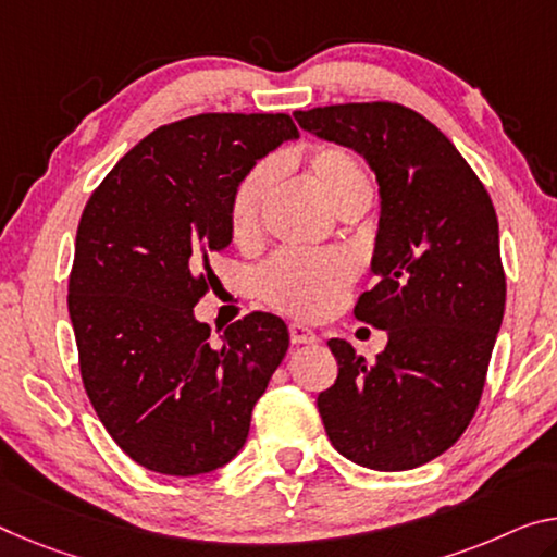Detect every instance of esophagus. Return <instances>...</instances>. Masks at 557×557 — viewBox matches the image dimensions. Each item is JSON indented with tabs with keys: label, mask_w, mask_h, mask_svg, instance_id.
<instances>
[{
	"label": "esophagus",
	"mask_w": 557,
	"mask_h": 557,
	"mask_svg": "<svg viewBox=\"0 0 557 557\" xmlns=\"http://www.w3.org/2000/svg\"><path fill=\"white\" fill-rule=\"evenodd\" d=\"M288 333H290V344H296V346L313 344V341H315V333L308 326H304V323H290Z\"/></svg>",
	"instance_id": "1"
}]
</instances>
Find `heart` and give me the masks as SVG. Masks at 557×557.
<instances>
[{"instance_id":"obj_1","label":"heart","mask_w":557,"mask_h":557,"mask_svg":"<svg viewBox=\"0 0 557 557\" xmlns=\"http://www.w3.org/2000/svg\"><path fill=\"white\" fill-rule=\"evenodd\" d=\"M288 166V159H281ZM308 182L331 209L371 199V178L354 153L323 144L304 161ZM278 171L271 161L253 166L231 194L228 228L236 244H251L261 226V211L276 186ZM354 278V261L346 253H278L261 271V290L273 306L294 315H319Z\"/></svg>"}]
</instances>
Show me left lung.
<instances>
[{
  "instance_id": "obj_1",
  "label": "left lung",
  "mask_w": 557,
  "mask_h": 557,
  "mask_svg": "<svg viewBox=\"0 0 557 557\" xmlns=\"http://www.w3.org/2000/svg\"><path fill=\"white\" fill-rule=\"evenodd\" d=\"M301 129L354 149L373 169L379 284L356 319L388 333L368 363L331 338L338 379L319 413L341 456L373 470L438 458L475 416L506 311L498 216L481 178L418 111L368 101L294 111Z\"/></svg>"
}]
</instances>
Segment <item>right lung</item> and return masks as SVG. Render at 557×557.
Instances as JSON below:
<instances>
[{"label": "right lung", "mask_w": 557, "mask_h": 557, "mask_svg": "<svg viewBox=\"0 0 557 557\" xmlns=\"http://www.w3.org/2000/svg\"><path fill=\"white\" fill-rule=\"evenodd\" d=\"M288 139V114L182 119L124 153L84 207L70 273L82 381L116 446L153 473L226 466L284 361L278 315L249 313L211 346L194 306L231 244V194Z\"/></svg>", "instance_id": "1"}]
</instances>
